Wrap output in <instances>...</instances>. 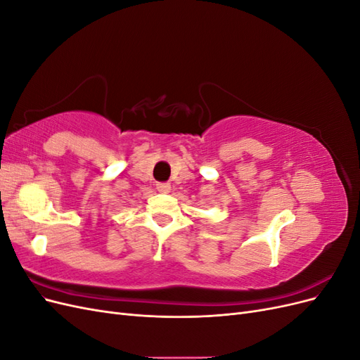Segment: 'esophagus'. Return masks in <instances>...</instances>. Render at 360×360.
Listing matches in <instances>:
<instances>
[{"label": "esophagus", "mask_w": 360, "mask_h": 360, "mask_svg": "<svg viewBox=\"0 0 360 360\" xmlns=\"http://www.w3.org/2000/svg\"><path fill=\"white\" fill-rule=\"evenodd\" d=\"M156 189L160 192V193H168L171 191V184L169 183H158L156 184Z\"/></svg>", "instance_id": "obj_1"}]
</instances>
